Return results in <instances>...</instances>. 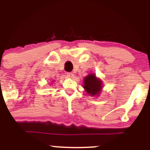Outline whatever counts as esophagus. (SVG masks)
<instances>
[{
	"instance_id": "obj_1",
	"label": "esophagus",
	"mask_w": 150,
	"mask_h": 150,
	"mask_svg": "<svg viewBox=\"0 0 150 150\" xmlns=\"http://www.w3.org/2000/svg\"><path fill=\"white\" fill-rule=\"evenodd\" d=\"M74 74L73 73H71V72H69V73H67V77H69V78H73L74 77Z\"/></svg>"
}]
</instances>
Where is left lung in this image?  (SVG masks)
I'll return each instance as SVG.
<instances>
[{
  "mask_svg": "<svg viewBox=\"0 0 150 150\" xmlns=\"http://www.w3.org/2000/svg\"><path fill=\"white\" fill-rule=\"evenodd\" d=\"M83 88L85 91L92 97H98L101 93L103 87L102 81L96 76L95 74H89L84 78Z\"/></svg>",
  "mask_w": 150,
  "mask_h": 150,
  "instance_id": "8db88e82",
  "label": "left lung"
}]
</instances>
